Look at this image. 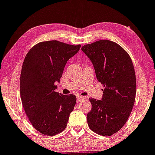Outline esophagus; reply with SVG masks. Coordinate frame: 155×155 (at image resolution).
I'll return each instance as SVG.
<instances>
[{"mask_svg":"<svg viewBox=\"0 0 155 155\" xmlns=\"http://www.w3.org/2000/svg\"><path fill=\"white\" fill-rule=\"evenodd\" d=\"M85 99V97H82V96H78L77 97V103H79L82 99Z\"/></svg>","mask_w":155,"mask_h":155,"instance_id":"34e87169","label":"esophagus"}]
</instances>
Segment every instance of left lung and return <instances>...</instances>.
<instances>
[{"instance_id": "obj_1", "label": "left lung", "mask_w": 155, "mask_h": 155, "mask_svg": "<svg viewBox=\"0 0 155 155\" xmlns=\"http://www.w3.org/2000/svg\"><path fill=\"white\" fill-rule=\"evenodd\" d=\"M93 64L98 81L104 85L101 100L90 98L87 114L89 128L111 136L122 128L130 117L136 97V76L130 55L117 43L97 41L82 46Z\"/></svg>"}]
</instances>
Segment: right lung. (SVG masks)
<instances>
[{
	"mask_svg": "<svg viewBox=\"0 0 155 155\" xmlns=\"http://www.w3.org/2000/svg\"><path fill=\"white\" fill-rule=\"evenodd\" d=\"M81 45L58 41L40 42L29 50L21 69L20 94L22 104L31 124L41 134L54 136L63 132L76 97L56 92L68 60Z\"/></svg>",
	"mask_w": 155,
	"mask_h": 155,
	"instance_id": "right-lung-1",
	"label": "right lung"
}]
</instances>
